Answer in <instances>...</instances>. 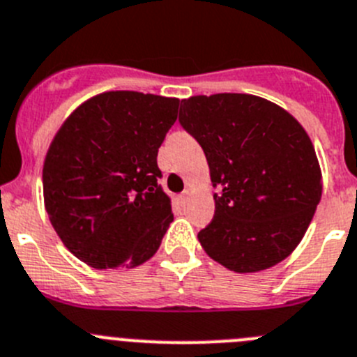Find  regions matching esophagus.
I'll return each mask as SVG.
<instances>
[{
    "mask_svg": "<svg viewBox=\"0 0 357 357\" xmlns=\"http://www.w3.org/2000/svg\"><path fill=\"white\" fill-rule=\"evenodd\" d=\"M178 200H181V204H182V205H184V204H185V202H188V200H189V191H184V192H182V195H181V196H178Z\"/></svg>",
    "mask_w": 357,
    "mask_h": 357,
    "instance_id": "esophagus-1",
    "label": "esophagus"
}]
</instances>
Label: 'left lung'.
I'll list each match as a JSON object with an SVG mask.
<instances>
[{
  "label": "left lung",
  "mask_w": 357,
  "mask_h": 357,
  "mask_svg": "<svg viewBox=\"0 0 357 357\" xmlns=\"http://www.w3.org/2000/svg\"><path fill=\"white\" fill-rule=\"evenodd\" d=\"M178 122L204 149L218 188L214 219L198 234L205 253L234 273H258L285 260L322 196L305 127L250 93L189 97Z\"/></svg>",
  "instance_id": "left-lung-1"
}]
</instances>
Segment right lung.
<instances>
[{
    "instance_id": "1",
    "label": "right lung",
    "mask_w": 357,
    "mask_h": 357,
    "mask_svg": "<svg viewBox=\"0 0 357 357\" xmlns=\"http://www.w3.org/2000/svg\"><path fill=\"white\" fill-rule=\"evenodd\" d=\"M181 100L104 91L72 111L45 153L49 221L68 251L96 269L152 258L173 221L157 152Z\"/></svg>"
}]
</instances>
